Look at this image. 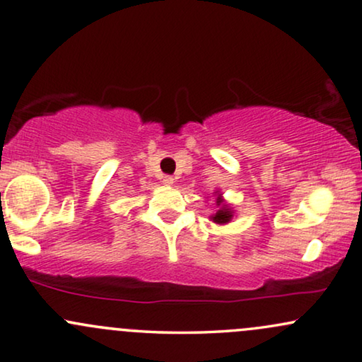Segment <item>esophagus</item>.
Here are the masks:
<instances>
[{"instance_id": "1", "label": "esophagus", "mask_w": 362, "mask_h": 362, "mask_svg": "<svg viewBox=\"0 0 362 362\" xmlns=\"http://www.w3.org/2000/svg\"><path fill=\"white\" fill-rule=\"evenodd\" d=\"M174 177L172 175H164L162 177V183H164V185H172V183H174Z\"/></svg>"}]
</instances>
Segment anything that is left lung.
<instances>
[{"instance_id":"left-lung-1","label":"left lung","mask_w":362,"mask_h":362,"mask_svg":"<svg viewBox=\"0 0 362 362\" xmlns=\"http://www.w3.org/2000/svg\"><path fill=\"white\" fill-rule=\"evenodd\" d=\"M221 203V198L218 197V205H220ZM231 211H230V208H226L225 205H223V208L221 210H218V213L215 216H213V221L215 223H220V225H223V223H228L231 220Z\"/></svg>"}]
</instances>
